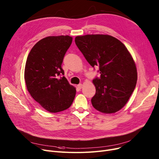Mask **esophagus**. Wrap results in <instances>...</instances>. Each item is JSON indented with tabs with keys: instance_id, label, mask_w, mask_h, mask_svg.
Listing matches in <instances>:
<instances>
[{
	"instance_id": "esophagus-1",
	"label": "esophagus",
	"mask_w": 159,
	"mask_h": 159,
	"mask_svg": "<svg viewBox=\"0 0 159 159\" xmlns=\"http://www.w3.org/2000/svg\"><path fill=\"white\" fill-rule=\"evenodd\" d=\"M77 88H78L79 89H80L82 88V84H79L77 86Z\"/></svg>"
}]
</instances>
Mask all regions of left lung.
<instances>
[{"mask_svg": "<svg viewBox=\"0 0 159 159\" xmlns=\"http://www.w3.org/2000/svg\"><path fill=\"white\" fill-rule=\"evenodd\" d=\"M75 44L92 66H98L101 77L93 80L96 93L91 98L94 108L113 113L126 105L134 91L137 72L135 63L123 43L111 35L77 36Z\"/></svg>", "mask_w": 159, "mask_h": 159, "instance_id": "left-lung-1", "label": "left lung"}]
</instances>
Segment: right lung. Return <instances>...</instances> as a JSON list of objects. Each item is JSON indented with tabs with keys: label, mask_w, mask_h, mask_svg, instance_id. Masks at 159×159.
<instances>
[{
	"label": "right lung",
	"mask_w": 159,
	"mask_h": 159,
	"mask_svg": "<svg viewBox=\"0 0 159 159\" xmlns=\"http://www.w3.org/2000/svg\"><path fill=\"white\" fill-rule=\"evenodd\" d=\"M68 35L49 36L32 48L25 66L24 79L33 98L49 112L57 113L69 108L76 89L63 75L64 57L71 44ZM62 75V77L58 78Z\"/></svg>",
	"instance_id": "1"
}]
</instances>
